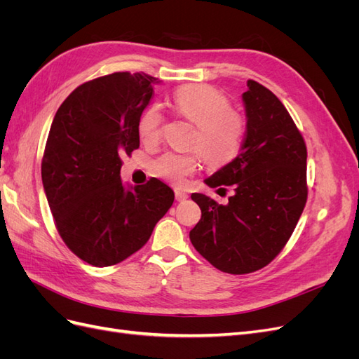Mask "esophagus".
I'll return each instance as SVG.
<instances>
[{
  "mask_svg": "<svg viewBox=\"0 0 359 359\" xmlns=\"http://www.w3.org/2000/svg\"><path fill=\"white\" fill-rule=\"evenodd\" d=\"M175 199H177L178 202H184L186 199H189V194H187L186 191H182V190L177 189V190H175Z\"/></svg>",
  "mask_w": 359,
  "mask_h": 359,
  "instance_id": "34e87169",
  "label": "esophagus"
}]
</instances>
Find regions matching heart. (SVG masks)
Segmentation results:
<instances>
[{
  "label": "heart",
  "mask_w": 359,
  "mask_h": 359,
  "mask_svg": "<svg viewBox=\"0 0 359 359\" xmlns=\"http://www.w3.org/2000/svg\"><path fill=\"white\" fill-rule=\"evenodd\" d=\"M172 107L180 116L194 124L190 145L199 151L210 166H224L240 154L247 132L245 119L232 109L229 100L220 91L208 85H184L173 93ZM163 121L165 118L158 106H149L137 123L140 140L148 145L157 144ZM198 166V153H168L156 161L154 170L172 186H182Z\"/></svg>",
  "instance_id": "1"
}]
</instances>
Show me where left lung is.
Returning <instances> with one entry per match:
<instances>
[{"label": "left lung", "instance_id": "1", "mask_svg": "<svg viewBox=\"0 0 359 359\" xmlns=\"http://www.w3.org/2000/svg\"><path fill=\"white\" fill-rule=\"evenodd\" d=\"M247 86L240 154L205 180L212 189L232 186L233 196L220 205L202 193L191 194L202 217L190 241L227 274L266 266L289 241L307 202V148L299 130L264 85L247 81Z\"/></svg>", "mask_w": 359, "mask_h": 359}]
</instances>
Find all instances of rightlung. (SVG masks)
Segmentation results:
<instances>
[{
  "label": "right lung",
  "mask_w": 359,
  "mask_h": 359,
  "mask_svg": "<svg viewBox=\"0 0 359 359\" xmlns=\"http://www.w3.org/2000/svg\"><path fill=\"white\" fill-rule=\"evenodd\" d=\"M158 82L128 72L85 82L52 121L43 189L62 241L90 265L111 266L136 253L175 199L157 178L126 187L119 177V156L139 148V118Z\"/></svg>",
  "instance_id": "right-lung-1"
}]
</instances>
